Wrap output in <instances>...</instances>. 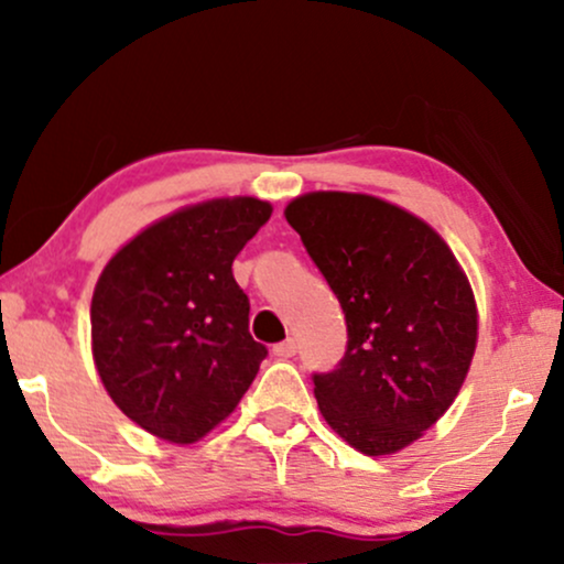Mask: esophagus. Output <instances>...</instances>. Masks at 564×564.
Listing matches in <instances>:
<instances>
[{
  "mask_svg": "<svg viewBox=\"0 0 564 564\" xmlns=\"http://www.w3.org/2000/svg\"><path fill=\"white\" fill-rule=\"evenodd\" d=\"M294 352H296V341L294 339H286V341H281V345L273 347L275 358H291Z\"/></svg>",
  "mask_w": 564,
  "mask_h": 564,
  "instance_id": "1",
  "label": "esophagus"
}]
</instances>
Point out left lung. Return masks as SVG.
Returning <instances> with one entry per match:
<instances>
[{"label": "left lung", "mask_w": 564, "mask_h": 564, "mask_svg": "<svg viewBox=\"0 0 564 564\" xmlns=\"http://www.w3.org/2000/svg\"><path fill=\"white\" fill-rule=\"evenodd\" d=\"M283 215L347 321L339 368L313 377L323 419L366 456L408 448L453 405L475 358L467 273L432 225L368 193H304Z\"/></svg>", "instance_id": "left-lung-1"}]
</instances>
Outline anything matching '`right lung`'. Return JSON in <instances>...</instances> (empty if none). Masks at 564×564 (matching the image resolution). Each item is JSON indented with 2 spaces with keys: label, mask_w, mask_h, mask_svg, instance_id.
I'll return each instance as SVG.
<instances>
[{
  "label": "right lung",
  "mask_w": 564,
  "mask_h": 564,
  "mask_svg": "<svg viewBox=\"0 0 564 564\" xmlns=\"http://www.w3.org/2000/svg\"><path fill=\"white\" fill-rule=\"evenodd\" d=\"M273 215L254 196L183 206L129 238L95 283L93 358L124 416L174 445L236 411L268 355L232 260Z\"/></svg>",
  "instance_id": "obj_1"
}]
</instances>
